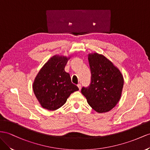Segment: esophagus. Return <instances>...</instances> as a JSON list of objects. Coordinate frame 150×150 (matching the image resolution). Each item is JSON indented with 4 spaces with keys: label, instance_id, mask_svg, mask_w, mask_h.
I'll use <instances>...</instances> for the list:
<instances>
[{
    "label": "esophagus",
    "instance_id": "obj_1",
    "mask_svg": "<svg viewBox=\"0 0 150 150\" xmlns=\"http://www.w3.org/2000/svg\"><path fill=\"white\" fill-rule=\"evenodd\" d=\"M77 86H78V87H79V90L81 89V84H80V83H79V84H77Z\"/></svg>",
    "mask_w": 150,
    "mask_h": 150
}]
</instances>
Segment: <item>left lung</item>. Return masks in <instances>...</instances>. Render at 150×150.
<instances>
[{
    "instance_id": "left-lung-1",
    "label": "left lung",
    "mask_w": 150,
    "mask_h": 150,
    "mask_svg": "<svg viewBox=\"0 0 150 150\" xmlns=\"http://www.w3.org/2000/svg\"><path fill=\"white\" fill-rule=\"evenodd\" d=\"M91 72L90 86L83 87L81 93L88 104L98 113H106L117 105L124 86L121 72L102 54L88 55Z\"/></svg>"
}]
</instances>
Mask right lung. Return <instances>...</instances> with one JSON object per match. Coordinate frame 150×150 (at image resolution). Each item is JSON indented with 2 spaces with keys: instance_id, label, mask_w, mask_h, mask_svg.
<instances>
[{
  "instance_id": "obj_1",
  "label": "right lung",
  "mask_w": 150,
  "mask_h": 150,
  "mask_svg": "<svg viewBox=\"0 0 150 150\" xmlns=\"http://www.w3.org/2000/svg\"><path fill=\"white\" fill-rule=\"evenodd\" d=\"M70 57L55 55L42 67L34 80L33 90L40 105L48 110H56L67 102L70 94L79 90L71 83L64 67Z\"/></svg>"
}]
</instances>
